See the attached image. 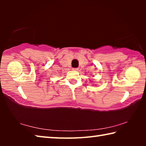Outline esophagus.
Here are the masks:
<instances>
[{
    "instance_id": "obj_1",
    "label": "esophagus",
    "mask_w": 146,
    "mask_h": 146,
    "mask_svg": "<svg viewBox=\"0 0 146 146\" xmlns=\"http://www.w3.org/2000/svg\"><path fill=\"white\" fill-rule=\"evenodd\" d=\"M72 70H73V71H77L78 70V68H73Z\"/></svg>"
}]
</instances>
